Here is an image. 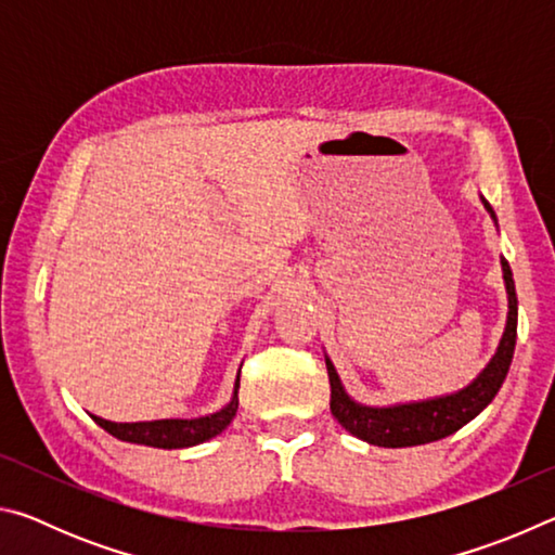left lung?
Wrapping results in <instances>:
<instances>
[{"label":"left lung","mask_w":555,"mask_h":555,"mask_svg":"<svg viewBox=\"0 0 555 555\" xmlns=\"http://www.w3.org/2000/svg\"><path fill=\"white\" fill-rule=\"evenodd\" d=\"M480 201L496 224L492 205L487 203L482 195ZM500 261L506 300H509V313H506L502 340L496 345L492 360L487 362V367L477 374L467 387L443 393V397L391 403V406H367V403L354 401L350 393L345 391L340 377H337L335 364L331 362V357L325 354L327 377H331V411L337 418V424L370 446L411 448L434 443V440L455 434V430L469 424L477 413H482L490 406V401L496 397V391H500L504 384L506 372H509L516 345V313H519L516 311V288L509 261L504 257Z\"/></svg>","instance_id":"left-lung-1"}]
</instances>
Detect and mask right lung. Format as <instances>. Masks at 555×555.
<instances>
[{
	"label": "right lung",
	"mask_w": 555,
	"mask_h": 555,
	"mask_svg": "<svg viewBox=\"0 0 555 555\" xmlns=\"http://www.w3.org/2000/svg\"><path fill=\"white\" fill-rule=\"evenodd\" d=\"M237 389H240V372H237V379H234V391L228 406H222L220 411L208 413V416H201V418H158V421H137V424H115V421L92 416V421H95L100 428H105L109 436L127 440V443L166 448V450L191 448L222 434V430L232 424L234 413H237V406H240Z\"/></svg>",
	"instance_id": "obj_1"
}]
</instances>
